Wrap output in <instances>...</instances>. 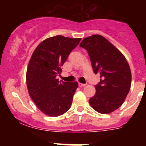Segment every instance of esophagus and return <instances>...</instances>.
<instances>
[{
  "label": "esophagus",
  "mask_w": 146,
  "mask_h": 146,
  "mask_svg": "<svg viewBox=\"0 0 146 146\" xmlns=\"http://www.w3.org/2000/svg\"><path fill=\"white\" fill-rule=\"evenodd\" d=\"M78 86H79V87H84V86H86V84H85L79 83V84H78Z\"/></svg>",
  "instance_id": "34e87169"
}]
</instances>
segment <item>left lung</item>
Here are the masks:
<instances>
[{
  "mask_svg": "<svg viewBox=\"0 0 146 146\" xmlns=\"http://www.w3.org/2000/svg\"><path fill=\"white\" fill-rule=\"evenodd\" d=\"M80 46L88 52L93 71L101 78L90 104L100 113H112L123 104L130 90L132 78L128 62L119 50L100 35L85 38Z\"/></svg>",
  "mask_w": 146,
  "mask_h": 146,
  "instance_id": "8db88e82",
  "label": "left lung"
}]
</instances>
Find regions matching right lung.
I'll use <instances>...</instances> for the list:
<instances>
[{
  "label": "right lung",
  "instance_id": "add662e5",
  "mask_svg": "<svg viewBox=\"0 0 146 146\" xmlns=\"http://www.w3.org/2000/svg\"><path fill=\"white\" fill-rule=\"evenodd\" d=\"M80 40V38L51 37L40 43L31 57L26 74L28 92L38 109L48 116H60L71 108L78 83L59 82L56 76Z\"/></svg>",
  "mask_w": 146,
  "mask_h": 146
}]
</instances>
